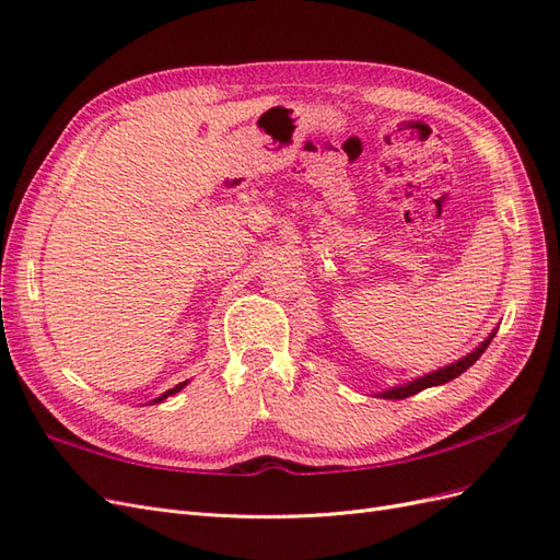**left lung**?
Here are the masks:
<instances>
[{
  "mask_svg": "<svg viewBox=\"0 0 560 560\" xmlns=\"http://www.w3.org/2000/svg\"><path fill=\"white\" fill-rule=\"evenodd\" d=\"M493 336H495V331L490 334L477 350H471L469 354H465L463 360H457V362H453V364H448V366L436 369V371H432V374L420 376V378H416V381H411V383H406V385L389 387V389H385V393H381L378 397H383V399H406V397H411V395H418L420 389L432 387V385H444V383L457 378V376L463 374V371H467L474 362H477V360L481 358V354L486 352V348L490 346V341H493Z\"/></svg>",
  "mask_w": 560,
  "mask_h": 560,
  "instance_id": "1",
  "label": "left lung"
}]
</instances>
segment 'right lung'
Listing matches in <instances>:
<instances>
[{
  "label": "right lung",
  "mask_w": 560,
  "mask_h": 560,
  "mask_svg": "<svg viewBox=\"0 0 560 560\" xmlns=\"http://www.w3.org/2000/svg\"><path fill=\"white\" fill-rule=\"evenodd\" d=\"M186 383H189V381H184V383H179V385H175L173 389H167V393H163L161 397H156L154 401H151V404H159V401H163V399H167V397H171V395H175V393H179V389L186 385Z\"/></svg>",
  "instance_id": "right-lung-1"
}]
</instances>
